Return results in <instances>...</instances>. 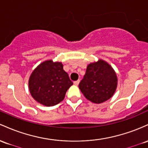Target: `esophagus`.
Segmentation results:
<instances>
[{
    "instance_id": "esophagus-1",
    "label": "esophagus",
    "mask_w": 148,
    "mask_h": 148,
    "mask_svg": "<svg viewBox=\"0 0 148 148\" xmlns=\"http://www.w3.org/2000/svg\"><path fill=\"white\" fill-rule=\"evenodd\" d=\"M73 83H74V84H75V85H76V86H77V85H78V84H79V79H78V80H77V81H75V82H74Z\"/></svg>"
}]
</instances>
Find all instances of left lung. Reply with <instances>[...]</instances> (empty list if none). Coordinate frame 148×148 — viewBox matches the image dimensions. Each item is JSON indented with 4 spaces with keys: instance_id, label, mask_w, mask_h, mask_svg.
Listing matches in <instances>:
<instances>
[{
    "instance_id": "8db88e82",
    "label": "left lung",
    "mask_w": 148,
    "mask_h": 148,
    "mask_svg": "<svg viewBox=\"0 0 148 148\" xmlns=\"http://www.w3.org/2000/svg\"><path fill=\"white\" fill-rule=\"evenodd\" d=\"M117 86V75L110 64L99 59L87 66L79 88L87 100L101 103L110 99Z\"/></svg>"
}]
</instances>
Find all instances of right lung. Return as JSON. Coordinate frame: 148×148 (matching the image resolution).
<instances>
[{
	"label": "right lung",
	"mask_w": 148,
	"mask_h": 148,
	"mask_svg": "<svg viewBox=\"0 0 148 148\" xmlns=\"http://www.w3.org/2000/svg\"><path fill=\"white\" fill-rule=\"evenodd\" d=\"M72 81L61 62L47 60L41 63L31 73L29 86L31 96L45 106H53L64 100Z\"/></svg>",
	"instance_id": "add662e5"
}]
</instances>
